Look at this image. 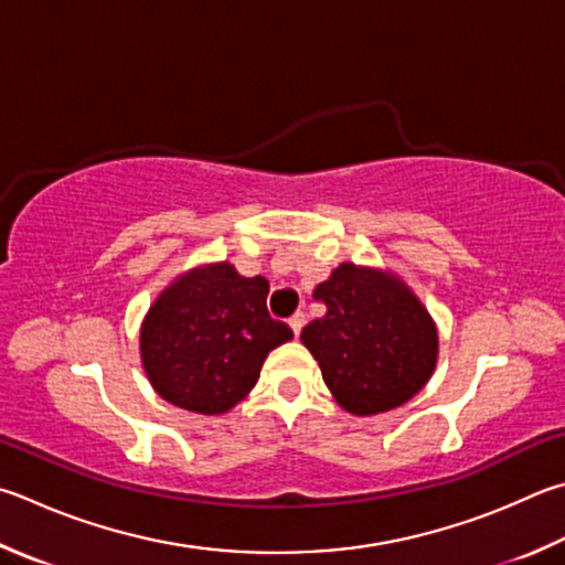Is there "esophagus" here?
Instances as JSON below:
<instances>
[{"label":"esophagus","mask_w":565,"mask_h":565,"mask_svg":"<svg viewBox=\"0 0 565 565\" xmlns=\"http://www.w3.org/2000/svg\"><path fill=\"white\" fill-rule=\"evenodd\" d=\"M303 321H306V316H303V313H294V316L289 318V326H291V331H294V335H296V338H299V333H301Z\"/></svg>","instance_id":"1"}]
</instances>
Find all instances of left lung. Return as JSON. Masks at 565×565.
Instances as JSON below:
<instances>
[{"mask_svg": "<svg viewBox=\"0 0 565 565\" xmlns=\"http://www.w3.org/2000/svg\"><path fill=\"white\" fill-rule=\"evenodd\" d=\"M313 299L326 316L303 328L301 343L345 413H387L433 377L437 323L395 271L343 262L316 286Z\"/></svg>", "mask_w": 565, "mask_h": 565, "instance_id": "obj_1", "label": "left lung"}]
</instances>
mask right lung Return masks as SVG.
I'll return each instance as SVG.
<instances>
[{
	"label": "right lung",
	"instance_id": "obj_1",
	"mask_svg": "<svg viewBox=\"0 0 565 565\" xmlns=\"http://www.w3.org/2000/svg\"><path fill=\"white\" fill-rule=\"evenodd\" d=\"M269 281L230 262L175 276L140 323V363L152 390L198 415L230 413L252 393L274 348L291 328L266 311Z\"/></svg>",
	"mask_w": 565,
	"mask_h": 565
}]
</instances>
